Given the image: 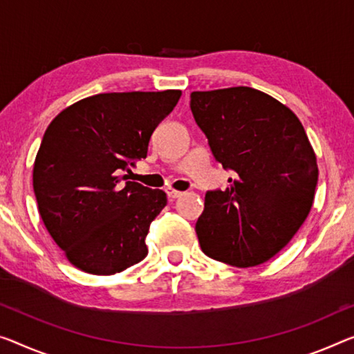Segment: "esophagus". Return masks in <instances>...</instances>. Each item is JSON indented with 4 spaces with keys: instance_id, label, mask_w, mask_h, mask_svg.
Instances as JSON below:
<instances>
[{
    "instance_id": "34e87169",
    "label": "esophagus",
    "mask_w": 354,
    "mask_h": 354,
    "mask_svg": "<svg viewBox=\"0 0 354 354\" xmlns=\"http://www.w3.org/2000/svg\"><path fill=\"white\" fill-rule=\"evenodd\" d=\"M166 194L169 199H177L180 198V196H183L182 192H177V189H172V188H166Z\"/></svg>"
}]
</instances>
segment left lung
<instances>
[{
	"instance_id": "left-lung-1",
	"label": "left lung",
	"mask_w": 354,
	"mask_h": 354,
	"mask_svg": "<svg viewBox=\"0 0 354 354\" xmlns=\"http://www.w3.org/2000/svg\"><path fill=\"white\" fill-rule=\"evenodd\" d=\"M189 107L215 161L234 174L225 192L205 193L194 227L201 250L236 268L266 263L312 209L318 166L306 129L286 106L250 86L193 91Z\"/></svg>"
}]
</instances>
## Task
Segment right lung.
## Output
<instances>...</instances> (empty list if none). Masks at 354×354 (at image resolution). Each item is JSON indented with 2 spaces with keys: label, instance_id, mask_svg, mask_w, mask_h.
I'll list each match as a JSON object with an SVG mask.
<instances>
[{
  "label": "right lung",
  "instance_id": "obj_1",
  "mask_svg": "<svg viewBox=\"0 0 354 354\" xmlns=\"http://www.w3.org/2000/svg\"><path fill=\"white\" fill-rule=\"evenodd\" d=\"M180 90L101 93L75 102L46 129L32 169L47 231L75 268L112 275L142 261L150 223L167 199L123 171L147 156Z\"/></svg>",
  "mask_w": 354,
  "mask_h": 354
}]
</instances>
